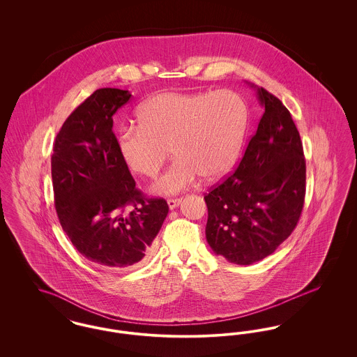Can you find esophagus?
I'll return each mask as SVG.
<instances>
[{
    "label": "esophagus",
    "instance_id": "esophagus-1",
    "mask_svg": "<svg viewBox=\"0 0 357 357\" xmlns=\"http://www.w3.org/2000/svg\"><path fill=\"white\" fill-rule=\"evenodd\" d=\"M167 204H169V207H170V210H174V208H176L179 204H182V198H175V199H169L167 201Z\"/></svg>",
    "mask_w": 357,
    "mask_h": 357
}]
</instances>
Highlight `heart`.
Masks as SVG:
<instances>
[{"label": "heart", "mask_w": 357, "mask_h": 357, "mask_svg": "<svg viewBox=\"0 0 357 357\" xmlns=\"http://www.w3.org/2000/svg\"><path fill=\"white\" fill-rule=\"evenodd\" d=\"M139 126L124 127L116 139L123 163L137 175L155 176L172 153L176 159L153 185L156 195H174L213 181L234 166L246 134L249 111L230 89L163 92L143 102Z\"/></svg>", "instance_id": "heart-1"}]
</instances>
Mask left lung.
I'll return each mask as SVG.
<instances>
[{
  "mask_svg": "<svg viewBox=\"0 0 357 357\" xmlns=\"http://www.w3.org/2000/svg\"><path fill=\"white\" fill-rule=\"evenodd\" d=\"M255 88L265 109L255 135L236 171L204 195L207 243L238 265L272 255L297 226L305 198V158L297 127L280 99Z\"/></svg>",
  "mask_w": 357,
  "mask_h": 357,
  "instance_id": "8db88e82",
  "label": "left lung"
}]
</instances>
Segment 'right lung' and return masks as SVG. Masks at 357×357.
Segmentation results:
<instances>
[{
  "instance_id": "obj_1",
  "label": "right lung",
  "mask_w": 357,
  "mask_h": 357,
  "mask_svg": "<svg viewBox=\"0 0 357 357\" xmlns=\"http://www.w3.org/2000/svg\"><path fill=\"white\" fill-rule=\"evenodd\" d=\"M131 93L100 88L64 121L52 153L59 221L73 246L102 268L121 271L150 255L169 213L162 198H146L123 163L114 119ZM127 205L133 211L125 213Z\"/></svg>"
}]
</instances>
